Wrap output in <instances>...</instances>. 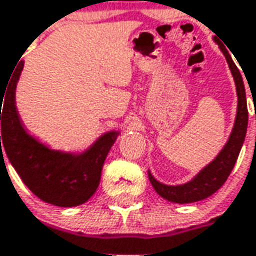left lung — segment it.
Returning <instances> with one entry per match:
<instances>
[{
    "mask_svg": "<svg viewBox=\"0 0 256 256\" xmlns=\"http://www.w3.org/2000/svg\"><path fill=\"white\" fill-rule=\"evenodd\" d=\"M214 40L218 43L220 48L224 52L229 69L236 84L238 92V114L236 120L232 128V133L229 137L228 142L225 144L224 149L218 153L209 166H206L198 175L191 182L180 186H166L160 182H157L149 172V180L152 183L153 188L160 196L170 202L175 204H191L196 200H202L214 194L220 187L222 186L225 180L228 179L229 174L234 170V162L238 160L240 149L243 146L244 138L247 133V124H248V110H247V99H246V90H244L243 77L240 74V70L234 65L232 56H229L228 50L225 48L214 36ZM251 90V88H250ZM256 119V116H255Z\"/></svg>",
    "mask_w": 256,
    "mask_h": 256,
    "instance_id": "8db88e82",
    "label": "left lung"
}]
</instances>
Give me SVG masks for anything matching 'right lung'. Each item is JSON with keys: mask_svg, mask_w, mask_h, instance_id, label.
I'll return each instance as SVG.
<instances>
[{"mask_svg": "<svg viewBox=\"0 0 256 256\" xmlns=\"http://www.w3.org/2000/svg\"><path fill=\"white\" fill-rule=\"evenodd\" d=\"M22 66V60L10 74L5 92H0V157L6 153L26 186L42 200L62 208L82 205L99 186L104 160L119 133H106L81 154L51 150L36 141L22 128L14 102Z\"/></svg>", "mask_w": 256, "mask_h": 256, "instance_id": "add662e5", "label": "right lung"}]
</instances>
